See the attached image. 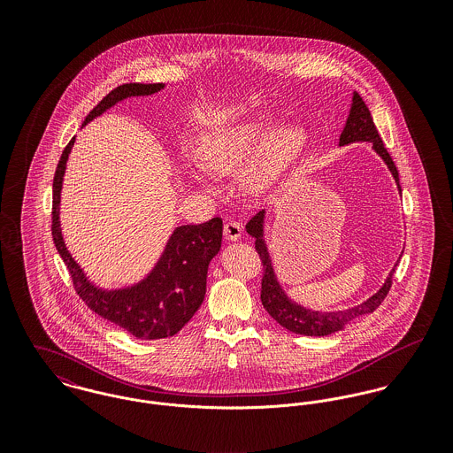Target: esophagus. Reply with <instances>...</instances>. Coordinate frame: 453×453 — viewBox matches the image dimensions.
Masks as SVG:
<instances>
[{
    "label": "esophagus",
    "instance_id": "1",
    "mask_svg": "<svg viewBox=\"0 0 453 453\" xmlns=\"http://www.w3.org/2000/svg\"><path fill=\"white\" fill-rule=\"evenodd\" d=\"M223 235L226 241H239L242 235V226L237 221H226L223 226Z\"/></svg>",
    "mask_w": 453,
    "mask_h": 453
}]
</instances>
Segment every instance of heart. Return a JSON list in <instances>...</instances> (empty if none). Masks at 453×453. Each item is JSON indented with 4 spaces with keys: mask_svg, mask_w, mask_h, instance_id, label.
<instances>
[{
    "mask_svg": "<svg viewBox=\"0 0 453 453\" xmlns=\"http://www.w3.org/2000/svg\"><path fill=\"white\" fill-rule=\"evenodd\" d=\"M275 126L268 115L230 122L205 130L196 142L198 164L185 162L195 183L212 188V176H232L242 171L241 181L253 195L272 190L302 158L307 132L295 124Z\"/></svg>",
    "mask_w": 453,
    "mask_h": 453,
    "instance_id": "heart-1",
    "label": "heart"
}]
</instances>
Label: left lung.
Masks as SVG:
<instances>
[{
    "label": "left lung",
    "mask_w": 453,
    "mask_h": 453,
    "mask_svg": "<svg viewBox=\"0 0 453 453\" xmlns=\"http://www.w3.org/2000/svg\"><path fill=\"white\" fill-rule=\"evenodd\" d=\"M359 141H368L373 144V150L382 157V160L388 164V171L392 173L397 188L401 192L399 187V176H397V169L388 155L384 141L379 134V130L373 124L372 113L368 110V106L365 104L363 97L354 92L352 96V106L349 111V119L347 124L340 134V146L350 144V142H359ZM263 223H265V211H259L257 216H253L250 219V223L246 225V230L251 237L257 239L255 248L258 251L261 265H263V279H261V303L265 307V311L280 324L282 327L296 333V334H307V336H326L331 333H336L340 329L345 327V324L350 323L356 318L366 316L370 312H373L388 296V289L392 286V273L395 272V266L390 270L384 286L373 295L370 296L366 302L352 307V309H345V311H338V312H319V311H311L305 309L302 305H298L296 302H293L282 289V286L279 284L275 272H273V265L268 255L265 239H263ZM397 265V263H395Z\"/></svg>",
    "instance_id": "left-lung-1"
}]
</instances>
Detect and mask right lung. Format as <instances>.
Instances as JSON below:
<instances>
[{"instance_id": "right-lung-1", "label": "right lung", "mask_w": 453, "mask_h": 453, "mask_svg": "<svg viewBox=\"0 0 453 453\" xmlns=\"http://www.w3.org/2000/svg\"><path fill=\"white\" fill-rule=\"evenodd\" d=\"M164 87V83H124L111 90L87 115L83 126L127 97L151 96ZM73 142L74 137L67 142L54 176L52 237L58 253L69 270L78 296L97 316L117 324L135 338L158 340L176 334L194 318L203 302L207 268L221 248V218H212L200 225L178 226L169 237L167 246L153 270L137 284L120 289L97 288L87 279L80 265L67 251L61 232V190L65 162Z\"/></svg>"}]
</instances>
